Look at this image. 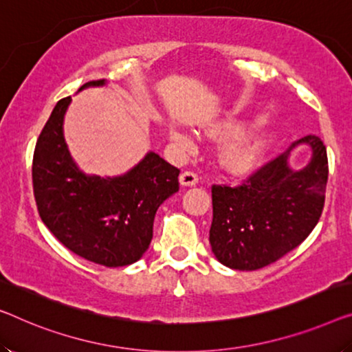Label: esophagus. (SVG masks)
Segmentation results:
<instances>
[{"mask_svg":"<svg viewBox=\"0 0 352 352\" xmlns=\"http://www.w3.org/2000/svg\"><path fill=\"white\" fill-rule=\"evenodd\" d=\"M180 183L183 186H196L199 183V177L191 170H185L180 174Z\"/></svg>","mask_w":352,"mask_h":352,"instance_id":"esophagus-1","label":"esophagus"}]
</instances>
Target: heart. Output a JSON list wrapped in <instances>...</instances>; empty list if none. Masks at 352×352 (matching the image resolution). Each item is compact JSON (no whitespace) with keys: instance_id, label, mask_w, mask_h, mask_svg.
I'll return each mask as SVG.
<instances>
[{"instance_id":"1","label":"heart","mask_w":352,"mask_h":352,"mask_svg":"<svg viewBox=\"0 0 352 352\" xmlns=\"http://www.w3.org/2000/svg\"><path fill=\"white\" fill-rule=\"evenodd\" d=\"M239 128L234 124H226L218 128L219 134H234L237 133ZM170 138L177 145L182 148H188L191 145V139L186 134L180 133V131L172 129ZM265 156V146L259 140L253 139H234L232 142L226 145L223 150V160L230 169L239 172V174H248L253 172L261 166Z\"/></svg>"}]
</instances>
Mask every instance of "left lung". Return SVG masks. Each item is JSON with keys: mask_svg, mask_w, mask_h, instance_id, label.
I'll return each mask as SVG.
<instances>
[{"mask_svg": "<svg viewBox=\"0 0 352 352\" xmlns=\"http://www.w3.org/2000/svg\"><path fill=\"white\" fill-rule=\"evenodd\" d=\"M312 160L302 170L289 166V150L276 156L239 186L213 185L210 245L229 269L258 270L300 245L321 218L329 162L318 135H305Z\"/></svg>", "mask_w": 352, "mask_h": 352, "instance_id": "obj_1", "label": "left lung"}]
</instances>
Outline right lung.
Instances as JSON below:
<instances>
[{"instance_id": "1", "label": "right lung", "mask_w": 352, "mask_h": 352, "mask_svg": "<svg viewBox=\"0 0 352 352\" xmlns=\"http://www.w3.org/2000/svg\"><path fill=\"white\" fill-rule=\"evenodd\" d=\"M104 83L88 82L80 90ZM69 104L71 96L56 102L36 142L33 191L39 217L80 258L106 267L129 265L148 250L156 210L178 191L180 170L148 151L124 175L83 174L63 135Z\"/></svg>"}]
</instances>
